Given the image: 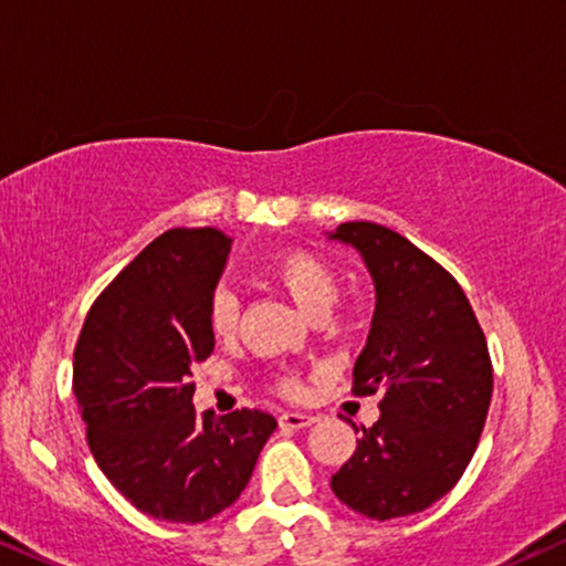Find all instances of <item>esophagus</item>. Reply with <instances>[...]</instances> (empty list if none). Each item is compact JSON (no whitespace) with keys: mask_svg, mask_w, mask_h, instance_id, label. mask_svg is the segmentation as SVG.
<instances>
[{"mask_svg":"<svg viewBox=\"0 0 566 566\" xmlns=\"http://www.w3.org/2000/svg\"><path fill=\"white\" fill-rule=\"evenodd\" d=\"M313 423H316V418H313V415H305V412H282V415H279V426L290 428V431H300V428H307Z\"/></svg>","mask_w":566,"mask_h":566,"instance_id":"obj_1","label":"esophagus"}]
</instances>
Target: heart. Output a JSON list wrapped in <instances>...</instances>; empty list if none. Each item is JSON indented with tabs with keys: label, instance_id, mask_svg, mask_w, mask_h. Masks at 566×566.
Instances as JSON below:
<instances>
[{
	"label": "heart",
	"instance_id": "1",
	"mask_svg": "<svg viewBox=\"0 0 566 566\" xmlns=\"http://www.w3.org/2000/svg\"><path fill=\"white\" fill-rule=\"evenodd\" d=\"M271 274L284 290L290 292V297L303 307L307 316H324L328 305L336 297V274L328 263L321 259L318 253L311 250L295 248L284 250L279 259L271 263ZM240 324V297L238 292L227 284H219L211 292L209 300V326L219 339H227L238 332ZM276 389L287 397L300 395V381L295 376L282 374L276 376Z\"/></svg>",
	"mask_w": 566,
	"mask_h": 566
}]
</instances>
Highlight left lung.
<instances>
[{
  "instance_id": "1",
  "label": "left lung",
  "mask_w": 566,
  "mask_h": 566,
  "mask_svg": "<svg viewBox=\"0 0 566 566\" xmlns=\"http://www.w3.org/2000/svg\"><path fill=\"white\" fill-rule=\"evenodd\" d=\"M332 238L360 250L376 284L353 395L381 391V418L360 426L332 491L370 520L407 517L452 491L473 460L493 395L489 345L457 279L402 234L345 221Z\"/></svg>"
}]
</instances>
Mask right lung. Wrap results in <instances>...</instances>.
Wrapping results in <instances>:
<instances>
[{
	"label": "right lung",
	"instance_id": "add662e5",
	"mask_svg": "<svg viewBox=\"0 0 566 566\" xmlns=\"http://www.w3.org/2000/svg\"><path fill=\"white\" fill-rule=\"evenodd\" d=\"M230 245L213 227L159 234L96 297L77 336L73 391L93 460L156 520L196 525L238 502L276 428L261 410L213 420L192 407Z\"/></svg>",
	"mask_w": 566,
	"mask_h": 566
}]
</instances>
